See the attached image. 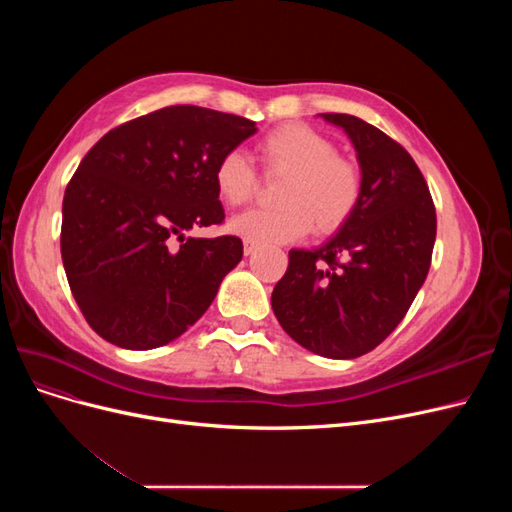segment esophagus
Segmentation results:
<instances>
[{"label":"esophagus","instance_id":"34e87169","mask_svg":"<svg viewBox=\"0 0 512 512\" xmlns=\"http://www.w3.org/2000/svg\"><path fill=\"white\" fill-rule=\"evenodd\" d=\"M256 250H258V245H256V243H252V241H245V243H243V254H245V256L254 254Z\"/></svg>","mask_w":512,"mask_h":512}]
</instances>
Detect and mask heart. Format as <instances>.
I'll return each instance as SVG.
<instances>
[{
    "instance_id": "obj_1",
    "label": "heart",
    "mask_w": 512,
    "mask_h": 512,
    "mask_svg": "<svg viewBox=\"0 0 512 512\" xmlns=\"http://www.w3.org/2000/svg\"><path fill=\"white\" fill-rule=\"evenodd\" d=\"M258 158L267 175L286 177L275 209H254L232 218L228 228L256 245L303 239L312 226L333 232L344 226L361 198V173L324 134L288 123L260 138ZM213 183L226 205H243L256 192V170L241 151H228L215 164Z\"/></svg>"
}]
</instances>
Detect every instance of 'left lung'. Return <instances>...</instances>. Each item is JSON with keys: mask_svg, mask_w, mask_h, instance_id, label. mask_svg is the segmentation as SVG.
Segmentation results:
<instances>
[{"mask_svg": "<svg viewBox=\"0 0 512 512\" xmlns=\"http://www.w3.org/2000/svg\"><path fill=\"white\" fill-rule=\"evenodd\" d=\"M318 117L350 138L361 198L331 239L288 252L271 307L309 352L356 359L393 333L421 290L436 243V209L421 170L393 138L352 115Z\"/></svg>", "mask_w": 512, "mask_h": 512, "instance_id": "obj_1", "label": "left lung"}]
</instances>
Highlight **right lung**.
Returning <instances> with one entry per match:
<instances>
[{
	"label": "right lung",
	"mask_w": 512,
	"mask_h": 512,
	"mask_svg": "<svg viewBox=\"0 0 512 512\" xmlns=\"http://www.w3.org/2000/svg\"><path fill=\"white\" fill-rule=\"evenodd\" d=\"M256 121L166 106L104 134L70 179L61 260L89 327L126 350L166 346L207 312L243 256L239 237H185L220 224L213 170Z\"/></svg>",
	"instance_id": "1"
}]
</instances>
